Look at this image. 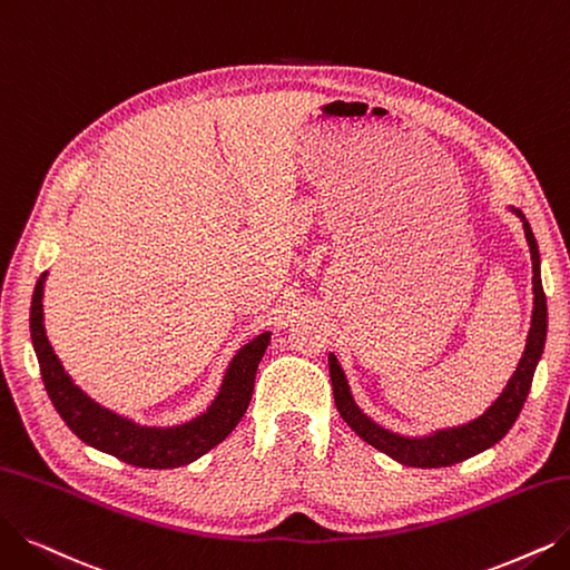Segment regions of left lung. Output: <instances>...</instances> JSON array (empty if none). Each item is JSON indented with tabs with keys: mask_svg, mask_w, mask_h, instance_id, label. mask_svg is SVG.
Here are the masks:
<instances>
[{
	"mask_svg": "<svg viewBox=\"0 0 570 570\" xmlns=\"http://www.w3.org/2000/svg\"><path fill=\"white\" fill-rule=\"evenodd\" d=\"M521 222H523V232H527V240L531 247V262H533V321H531V332L527 348H523V355L519 360V367L508 381V389L503 391L491 406L489 412H484L480 419L453 428V430H440L435 435L423 438V440H406L400 435H393V432L383 430L374 421L364 416L360 409L355 406L348 383L344 372H341L338 362L334 355H330V376H332V393L338 414L344 416V421L357 432V435L376 446L379 451L389 453L391 459H395L402 465H412V468H446L453 463H461L474 453H480L489 446H493L498 440H503L508 435V430L517 421L523 402H527V395L531 391V381L535 364L542 355L544 348V336H548V299H544V289L540 283V255H538V243L531 232V224L527 222L519 210H514Z\"/></svg>",
	"mask_w": 570,
	"mask_h": 570,
	"instance_id": "obj_1",
	"label": "left lung"
}]
</instances>
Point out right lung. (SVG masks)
<instances>
[{"mask_svg":"<svg viewBox=\"0 0 570 570\" xmlns=\"http://www.w3.org/2000/svg\"><path fill=\"white\" fill-rule=\"evenodd\" d=\"M43 278H47V273H41L32 294V344L43 385H47L56 412L81 442L111 453V456L135 468L166 470L200 459L203 453L217 446L238 425L249 397H253L259 360L271 341L268 332L259 334L236 353L229 370H226L222 391L206 414L177 428H140L96 404L65 374L58 355L49 344L47 332H43Z\"/></svg>","mask_w":570,"mask_h":570,"instance_id":"add662e5","label":"right lung"}]
</instances>
